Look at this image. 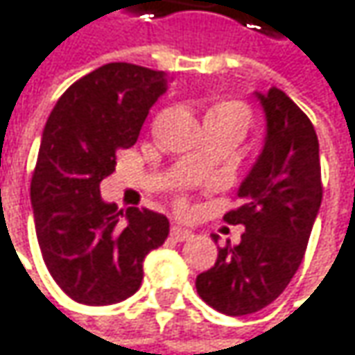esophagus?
<instances>
[{"mask_svg":"<svg viewBox=\"0 0 355 355\" xmlns=\"http://www.w3.org/2000/svg\"><path fill=\"white\" fill-rule=\"evenodd\" d=\"M171 236H173L177 242H184V240H191V238H193V234H191L189 230L180 227V225H173V227H171Z\"/></svg>","mask_w":355,"mask_h":355,"instance_id":"obj_1","label":"esophagus"}]
</instances>
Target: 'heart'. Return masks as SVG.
Returning a JSON list of instances; mask_svg holds the SVG:
<instances>
[{
  "label": "heart",
  "instance_id": "1",
  "mask_svg": "<svg viewBox=\"0 0 355 355\" xmlns=\"http://www.w3.org/2000/svg\"><path fill=\"white\" fill-rule=\"evenodd\" d=\"M211 113H230V115H236L238 119H242L243 123H245V128H248V123H250V112L243 107L242 103H221V105H215ZM178 207L180 209H184L187 207V201L184 199H180L178 201Z\"/></svg>",
  "mask_w": 355,
  "mask_h": 355
}]
</instances>
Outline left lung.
<instances>
[{
	"label": "left lung",
	"instance_id": "obj_1",
	"mask_svg": "<svg viewBox=\"0 0 355 355\" xmlns=\"http://www.w3.org/2000/svg\"><path fill=\"white\" fill-rule=\"evenodd\" d=\"M258 99L266 113V142L238 191L243 205L223 215L245 227L242 242L219 248L213 268L195 282L207 305L232 317L264 309L288 286L323 199L311 119L276 87Z\"/></svg>",
	"mask_w": 355,
	"mask_h": 355
}]
</instances>
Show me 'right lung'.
<instances>
[{
	"mask_svg": "<svg viewBox=\"0 0 355 355\" xmlns=\"http://www.w3.org/2000/svg\"><path fill=\"white\" fill-rule=\"evenodd\" d=\"M164 91L162 71L110 62L73 83L46 121L30 184L34 225L50 276L77 303L132 297L148 252L168 238L164 215L117 209L99 193L115 154L136 144Z\"/></svg>",
	"mask_w": 355,
	"mask_h": 355,
	"instance_id": "1",
	"label": "right lung"
}]
</instances>
